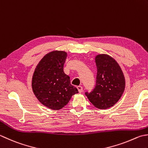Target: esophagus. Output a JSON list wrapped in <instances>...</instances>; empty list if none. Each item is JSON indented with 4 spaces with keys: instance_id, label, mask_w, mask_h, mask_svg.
I'll return each mask as SVG.
<instances>
[{
    "instance_id": "34e87169",
    "label": "esophagus",
    "mask_w": 148,
    "mask_h": 148,
    "mask_svg": "<svg viewBox=\"0 0 148 148\" xmlns=\"http://www.w3.org/2000/svg\"><path fill=\"white\" fill-rule=\"evenodd\" d=\"M77 88L78 90V91H79V92H83V87L82 86H77Z\"/></svg>"
}]
</instances>
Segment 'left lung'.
<instances>
[{
    "label": "left lung",
    "mask_w": 148,
    "mask_h": 148,
    "mask_svg": "<svg viewBox=\"0 0 148 148\" xmlns=\"http://www.w3.org/2000/svg\"><path fill=\"white\" fill-rule=\"evenodd\" d=\"M97 72L94 89L85 95L95 107L107 109L115 105L125 88V78L119 65L108 54L95 58Z\"/></svg>",
    "instance_id": "left-lung-1"
}]
</instances>
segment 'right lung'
Returning <instances> with one entry per match:
<instances>
[{"instance_id": "obj_1", "label": "right lung", "mask_w": 148, "mask_h": 148, "mask_svg": "<svg viewBox=\"0 0 148 148\" xmlns=\"http://www.w3.org/2000/svg\"><path fill=\"white\" fill-rule=\"evenodd\" d=\"M67 53L53 51L45 54L35 68L32 77L34 94L43 105L58 110L67 105L72 96L78 93L71 84L70 77L63 71Z\"/></svg>"}]
</instances>
